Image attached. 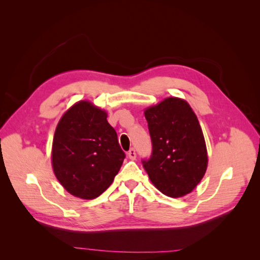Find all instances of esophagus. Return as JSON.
<instances>
[{
    "instance_id": "esophagus-1",
    "label": "esophagus",
    "mask_w": 260,
    "mask_h": 260,
    "mask_svg": "<svg viewBox=\"0 0 260 260\" xmlns=\"http://www.w3.org/2000/svg\"><path fill=\"white\" fill-rule=\"evenodd\" d=\"M128 157L131 159V160H135L137 158V154H136V151L135 148H131L130 151L128 152Z\"/></svg>"
}]
</instances>
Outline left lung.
Instances as JSON below:
<instances>
[{"instance_id":"8db88e82","label":"left lung","mask_w":260,"mask_h":260,"mask_svg":"<svg viewBox=\"0 0 260 260\" xmlns=\"http://www.w3.org/2000/svg\"><path fill=\"white\" fill-rule=\"evenodd\" d=\"M153 152L143 168L155 187L170 198L191 193L208 165L207 147L198 117L187 102L167 98L145 108Z\"/></svg>"}]
</instances>
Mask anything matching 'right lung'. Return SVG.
I'll return each instance as SVG.
<instances>
[{"mask_svg":"<svg viewBox=\"0 0 260 260\" xmlns=\"http://www.w3.org/2000/svg\"><path fill=\"white\" fill-rule=\"evenodd\" d=\"M124 153L107 113L90 101H79L60 117L52 144V167L65 190L93 200L113 183Z\"/></svg>","mask_w":260,"mask_h":260,"instance_id":"add662e5","label":"right lung"}]
</instances>
